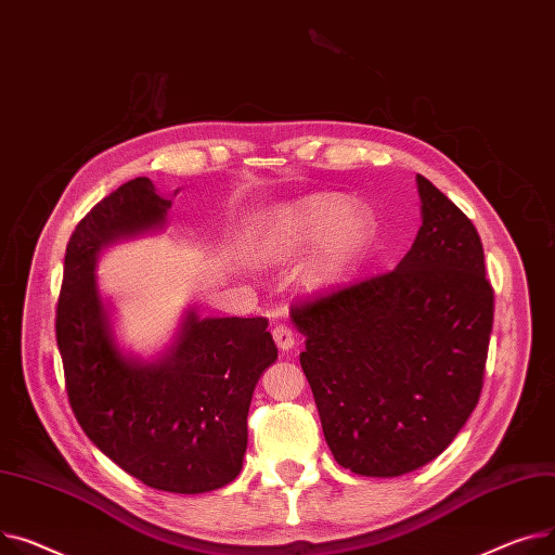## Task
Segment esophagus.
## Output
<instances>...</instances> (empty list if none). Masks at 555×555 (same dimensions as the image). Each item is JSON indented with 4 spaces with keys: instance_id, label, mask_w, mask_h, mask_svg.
Returning a JSON list of instances; mask_svg holds the SVG:
<instances>
[{
    "instance_id": "34e87169",
    "label": "esophagus",
    "mask_w": 555,
    "mask_h": 555,
    "mask_svg": "<svg viewBox=\"0 0 555 555\" xmlns=\"http://www.w3.org/2000/svg\"><path fill=\"white\" fill-rule=\"evenodd\" d=\"M271 334H273V340L280 351H288L293 345H296V336H293L291 327H286V324H275Z\"/></svg>"
}]
</instances>
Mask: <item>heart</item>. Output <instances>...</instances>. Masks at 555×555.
<instances>
[{
	"instance_id": "b5f03b06",
	"label": "heart",
	"mask_w": 555,
	"mask_h": 555,
	"mask_svg": "<svg viewBox=\"0 0 555 555\" xmlns=\"http://www.w3.org/2000/svg\"><path fill=\"white\" fill-rule=\"evenodd\" d=\"M378 237V219L365 204L338 194H318L284 208L267 235V253L280 259L318 246L307 282L330 288L345 282L365 262Z\"/></svg>"
}]
</instances>
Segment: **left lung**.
<instances>
[{"label": "left lung", "mask_w": 555, "mask_h": 555, "mask_svg": "<svg viewBox=\"0 0 555 555\" xmlns=\"http://www.w3.org/2000/svg\"><path fill=\"white\" fill-rule=\"evenodd\" d=\"M416 185L423 223L395 271L291 307L324 439L365 477L412 473L457 437L493 330L477 228L426 177Z\"/></svg>", "instance_id": "obj_1"}]
</instances>
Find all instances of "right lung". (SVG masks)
<instances>
[{
	"mask_svg": "<svg viewBox=\"0 0 555 555\" xmlns=\"http://www.w3.org/2000/svg\"><path fill=\"white\" fill-rule=\"evenodd\" d=\"M170 206L139 177L80 219L64 255L55 338L72 410L98 450L156 491L197 495L240 475L253 389L278 347L267 318L190 309L158 361L120 351L93 273L98 253L158 231Z\"/></svg>",
	"mask_w": 555,
	"mask_h": 555,
	"instance_id": "obj_1",
	"label": "right lung"
}]
</instances>
